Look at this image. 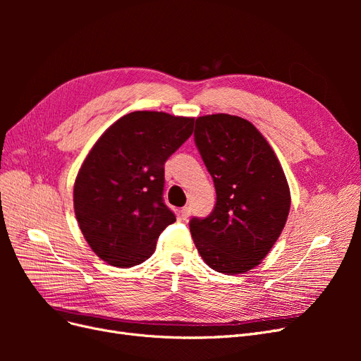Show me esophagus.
<instances>
[{
  "label": "esophagus",
  "mask_w": 361,
  "mask_h": 361,
  "mask_svg": "<svg viewBox=\"0 0 361 361\" xmlns=\"http://www.w3.org/2000/svg\"><path fill=\"white\" fill-rule=\"evenodd\" d=\"M190 214H191V207L190 206H185V207H182V209H180L182 220H187V218L190 216Z\"/></svg>",
  "instance_id": "esophagus-1"
}]
</instances>
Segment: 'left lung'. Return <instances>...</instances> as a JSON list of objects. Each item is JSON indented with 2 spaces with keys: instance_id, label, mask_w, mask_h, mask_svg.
Listing matches in <instances>:
<instances>
[{
  "instance_id": "obj_1",
  "label": "left lung",
  "mask_w": 361,
  "mask_h": 361,
  "mask_svg": "<svg viewBox=\"0 0 361 361\" xmlns=\"http://www.w3.org/2000/svg\"><path fill=\"white\" fill-rule=\"evenodd\" d=\"M194 143L216 192L212 212L190 220L194 244L212 269L241 274L260 264L286 224V176L264 135L238 116L199 117Z\"/></svg>"
}]
</instances>
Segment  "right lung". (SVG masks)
Segmentation results:
<instances>
[{
	"label": "right lung",
	"mask_w": 361,
	"mask_h": 361,
	"mask_svg": "<svg viewBox=\"0 0 361 361\" xmlns=\"http://www.w3.org/2000/svg\"><path fill=\"white\" fill-rule=\"evenodd\" d=\"M192 125L190 117L129 113L87 155L75 180V215L85 241L106 264H143L164 228L176 221L164 203V164L191 137Z\"/></svg>",
	"instance_id": "1"
}]
</instances>
